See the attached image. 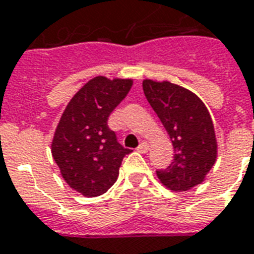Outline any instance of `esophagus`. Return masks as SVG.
I'll return each mask as SVG.
<instances>
[{
    "label": "esophagus",
    "instance_id": "esophagus-1",
    "mask_svg": "<svg viewBox=\"0 0 254 254\" xmlns=\"http://www.w3.org/2000/svg\"><path fill=\"white\" fill-rule=\"evenodd\" d=\"M148 149H149V145L148 143H145V141H143V143L140 144V145L137 147V151L140 152V154H145Z\"/></svg>",
    "mask_w": 254,
    "mask_h": 254
}]
</instances>
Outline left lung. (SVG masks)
<instances>
[{"instance_id": "left-lung-1", "label": "left lung", "mask_w": 254, "mask_h": 254, "mask_svg": "<svg viewBox=\"0 0 254 254\" xmlns=\"http://www.w3.org/2000/svg\"><path fill=\"white\" fill-rule=\"evenodd\" d=\"M143 91L174 148V160L156 176L169 190H189L205 180L218 158L211 114L194 92L169 80L145 78Z\"/></svg>"}]
</instances>
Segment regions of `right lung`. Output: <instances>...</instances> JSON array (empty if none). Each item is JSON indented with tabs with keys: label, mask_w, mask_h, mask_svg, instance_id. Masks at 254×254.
<instances>
[{
	"label": "right lung",
	"mask_w": 254,
	"mask_h": 254,
	"mask_svg": "<svg viewBox=\"0 0 254 254\" xmlns=\"http://www.w3.org/2000/svg\"><path fill=\"white\" fill-rule=\"evenodd\" d=\"M132 85V78L96 76L73 95L60 118L52 155L64 181L84 197L109 190L118 178L124 156L130 152L117 141L107 120Z\"/></svg>",
	"instance_id": "right-lung-1"
}]
</instances>
